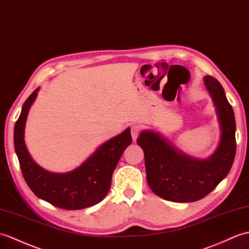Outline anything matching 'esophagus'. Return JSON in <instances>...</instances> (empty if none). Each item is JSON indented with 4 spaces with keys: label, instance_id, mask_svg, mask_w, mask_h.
<instances>
[{
    "label": "esophagus",
    "instance_id": "esophagus-1",
    "mask_svg": "<svg viewBox=\"0 0 249 249\" xmlns=\"http://www.w3.org/2000/svg\"><path fill=\"white\" fill-rule=\"evenodd\" d=\"M141 131V127L137 125V124H134L131 125V128H130V132H131V137H132V140L136 141L137 138L139 137V134H140Z\"/></svg>",
    "mask_w": 249,
    "mask_h": 249
}]
</instances>
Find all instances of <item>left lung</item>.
<instances>
[{
    "label": "left lung",
    "mask_w": 249,
    "mask_h": 249,
    "mask_svg": "<svg viewBox=\"0 0 249 249\" xmlns=\"http://www.w3.org/2000/svg\"><path fill=\"white\" fill-rule=\"evenodd\" d=\"M204 84L221 127V140L209 158L190 157L152 130L142 131L137 139L144 152L148 186L166 200L191 203L204 198L228 175L233 163L236 149L233 109L217 79L207 75Z\"/></svg>",
    "instance_id": "obj_1"
}]
</instances>
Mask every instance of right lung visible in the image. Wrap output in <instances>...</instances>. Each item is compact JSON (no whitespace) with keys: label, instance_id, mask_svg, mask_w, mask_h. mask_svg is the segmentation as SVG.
<instances>
[{"label":"right lung","instance_id":"right-lung-1","mask_svg":"<svg viewBox=\"0 0 249 249\" xmlns=\"http://www.w3.org/2000/svg\"><path fill=\"white\" fill-rule=\"evenodd\" d=\"M35 90L23 104L15 125L14 143L23 177L27 186L38 196L60 209L79 210L100 203L111 186L112 173L126 147L131 144L130 129L115 136L98 147L83 164L72 172L57 174L38 165L28 153L24 129L28 110L37 97Z\"/></svg>","mask_w":249,"mask_h":249}]
</instances>
